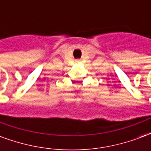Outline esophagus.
I'll return each instance as SVG.
<instances>
[{"instance_id": "34e87169", "label": "esophagus", "mask_w": 151, "mask_h": 151, "mask_svg": "<svg viewBox=\"0 0 151 151\" xmlns=\"http://www.w3.org/2000/svg\"><path fill=\"white\" fill-rule=\"evenodd\" d=\"M77 61H79V60H77Z\"/></svg>"}]
</instances>
